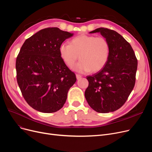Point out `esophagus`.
Returning <instances> with one entry per match:
<instances>
[{
	"label": "esophagus",
	"mask_w": 152,
	"mask_h": 152,
	"mask_svg": "<svg viewBox=\"0 0 152 152\" xmlns=\"http://www.w3.org/2000/svg\"><path fill=\"white\" fill-rule=\"evenodd\" d=\"M76 78H77V79H80L81 77V75H79V74H76Z\"/></svg>",
	"instance_id": "obj_1"
}]
</instances>
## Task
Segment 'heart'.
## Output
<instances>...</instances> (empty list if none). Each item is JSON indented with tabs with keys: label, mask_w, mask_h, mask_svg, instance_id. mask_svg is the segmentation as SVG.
<instances>
[{
	"label": "heart",
	"mask_w": 152,
	"mask_h": 152,
	"mask_svg": "<svg viewBox=\"0 0 152 152\" xmlns=\"http://www.w3.org/2000/svg\"><path fill=\"white\" fill-rule=\"evenodd\" d=\"M60 57L65 65L79 73L90 71L97 72L102 69L108 60L110 45L103 36L80 34L72 39L70 44L63 43L59 48Z\"/></svg>",
	"instance_id": "obj_1"
}]
</instances>
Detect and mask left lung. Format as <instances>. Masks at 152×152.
Returning <instances> with one entry per match:
<instances>
[{"label": "left lung", "mask_w": 152, "mask_h": 152, "mask_svg": "<svg viewBox=\"0 0 152 152\" xmlns=\"http://www.w3.org/2000/svg\"><path fill=\"white\" fill-rule=\"evenodd\" d=\"M94 33H100L107 39L110 54L104 67L86 77L89 86L85 97L97 112H113L124 104L134 88L137 59L130 44L115 31L99 28L90 32Z\"/></svg>", "instance_id": "8db88e82"}]
</instances>
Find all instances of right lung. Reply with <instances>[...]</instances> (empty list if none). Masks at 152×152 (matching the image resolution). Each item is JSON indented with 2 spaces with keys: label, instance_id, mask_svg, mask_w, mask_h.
I'll use <instances>...</instances> for the list:
<instances>
[{
  "label": "right lung",
  "instance_id": "obj_1",
  "mask_svg": "<svg viewBox=\"0 0 152 152\" xmlns=\"http://www.w3.org/2000/svg\"><path fill=\"white\" fill-rule=\"evenodd\" d=\"M72 36L58 28L41 29L26 40L17 56V80L23 97L41 112L61 109L76 81L59 52L60 45Z\"/></svg>",
  "mask_w": 152,
  "mask_h": 152
}]
</instances>
